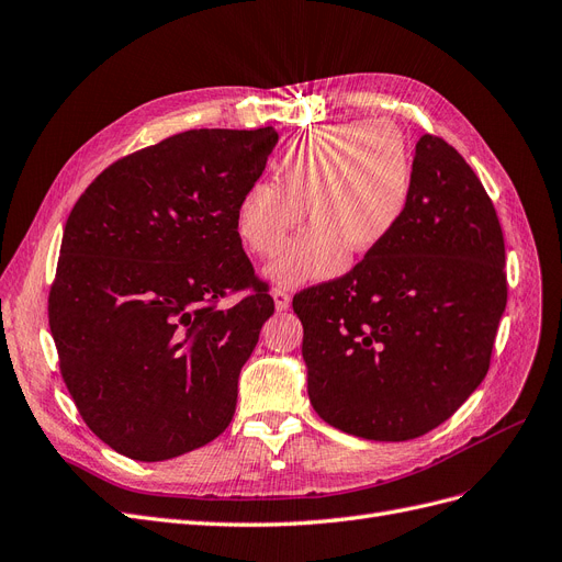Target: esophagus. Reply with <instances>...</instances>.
Listing matches in <instances>:
<instances>
[{"instance_id": "1", "label": "esophagus", "mask_w": 562, "mask_h": 562, "mask_svg": "<svg viewBox=\"0 0 562 562\" xmlns=\"http://www.w3.org/2000/svg\"><path fill=\"white\" fill-rule=\"evenodd\" d=\"M272 297H274L277 312H285V308L290 306V293H288V288H274V290H272Z\"/></svg>"}]
</instances>
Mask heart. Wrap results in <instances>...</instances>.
<instances>
[{
  "instance_id": "obj_1",
  "label": "heart",
  "mask_w": 562,
  "mask_h": 562,
  "mask_svg": "<svg viewBox=\"0 0 562 562\" xmlns=\"http://www.w3.org/2000/svg\"><path fill=\"white\" fill-rule=\"evenodd\" d=\"M412 195V156L389 121H353L306 134L279 160V183H250L237 202L241 244L272 258L302 206L314 223L267 267L269 279L293 285L339 274L356 254L374 250L400 225Z\"/></svg>"
}]
</instances>
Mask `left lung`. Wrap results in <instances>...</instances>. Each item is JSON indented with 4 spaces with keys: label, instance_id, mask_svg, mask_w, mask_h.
<instances>
[{
    "label": "left lung",
    "instance_id": "left-lung-1",
    "mask_svg": "<svg viewBox=\"0 0 562 562\" xmlns=\"http://www.w3.org/2000/svg\"><path fill=\"white\" fill-rule=\"evenodd\" d=\"M505 306V237L488 192L451 144L423 134L393 235L293 297L308 400L362 439L430 432L488 374Z\"/></svg>",
    "mask_w": 562,
    "mask_h": 562
}]
</instances>
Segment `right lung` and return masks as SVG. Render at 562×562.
<instances>
[{
    "label": "right lung",
    "instance_id": "obj_1",
    "mask_svg": "<svg viewBox=\"0 0 562 562\" xmlns=\"http://www.w3.org/2000/svg\"><path fill=\"white\" fill-rule=\"evenodd\" d=\"M277 142L274 127L173 134L109 165L74 204L48 325L76 409L113 451L177 458L235 416L239 372L274 314L235 211Z\"/></svg>",
    "mask_w": 562,
    "mask_h": 562
}]
</instances>
